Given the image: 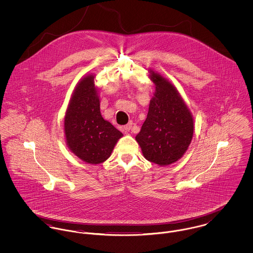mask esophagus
Segmentation results:
<instances>
[{
  "instance_id": "obj_1",
  "label": "esophagus",
  "mask_w": 253,
  "mask_h": 253,
  "mask_svg": "<svg viewBox=\"0 0 253 253\" xmlns=\"http://www.w3.org/2000/svg\"><path fill=\"white\" fill-rule=\"evenodd\" d=\"M131 127H132V125H131V124H127V125H126V126H124V130H125L126 132H128V131L131 129Z\"/></svg>"
}]
</instances>
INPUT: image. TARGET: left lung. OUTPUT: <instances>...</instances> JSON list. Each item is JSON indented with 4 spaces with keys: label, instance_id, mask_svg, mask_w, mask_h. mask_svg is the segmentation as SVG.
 <instances>
[{
    "label": "left lung",
    "instance_id": "8db88e82",
    "mask_svg": "<svg viewBox=\"0 0 253 253\" xmlns=\"http://www.w3.org/2000/svg\"><path fill=\"white\" fill-rule=\"evenodd\" d=\"M150 73L156 91L135 139L146 160L169 166L187 151L193 138L194 121L176 87L160 74Z\"/></svg>",
    "mask_w": 253,
    "mask_h": 253
}]
</instances>
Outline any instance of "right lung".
<instances>
[{
    "label": "right lung",
    "instance_id": "obj_1",
    "mask_svg": "<svg viewBox=\"0 0 253 253\" xmlns=\"http://www.w3.org/2000/svg\"><path fill=\"white\" fill-rule=\"evenodd\" d=\"M64 131L71 152L91 165L105 162L123 136L101 116L93 75H87L77 84L65 114Z\"/></svg>",
    "mask_w": 253,
    "mask_h": 253
}]
</instances>
